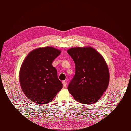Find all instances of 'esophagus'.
<instances>
[{"label":"esophagus","instance_id":"obj_1","mask_svg":"<svg viewBox=\"0 0 131 131\" xmlns=\"http://www.w3.org/2000/svg\"><path fill=\"white\" fill-rule=\"evenodd\" d=\"M62 84H63V87H66V85H67V83L65 82V81H63Z\"/></svg>","mask_w":131,"mask_h":131}]
</instances>
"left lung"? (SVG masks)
<instances>
[{
	"instance_id": "left-lung-1",
	"label": "left lung",
	"mask_w": 131,
	"mask_h": 131,
	"mask_svg": "<svg viewBox=\"0 0 131 131\" xmlns=\"http://www.w3.org/2000/svg\"><path fill=\"white\" fill-rule=\"evenodd\" d=\"M75 65V73L68 86L77 101L91 104L98 101L109 83V71L102 55L91 47L68 50Z\"/></svg>"
}]
</instances>
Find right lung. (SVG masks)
I'll list each match as a JSON object with an SVG mask.
<instances>
[{"mask_svg": "<svg viewBox=\"0 0 131 131\" xmlns=\"http://www.w3.org/2000/svg\"><path fill=\"white\" fill-rule=\"evenodd\" d=\"M61 51L52 47L30 52L23 61L19 79L23 92L29 100L40 105L51 102L62 88L52 62Z\"/></svg>", "mask_w": 131, "mask_h": 131, "instance_id": "add662e5", "label": "right lung"}]
</instances>
